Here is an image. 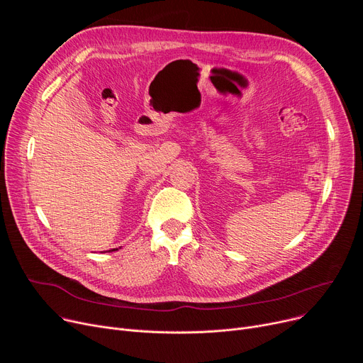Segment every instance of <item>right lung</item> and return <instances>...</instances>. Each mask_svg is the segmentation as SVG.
Returning a JSON list of instances; mask_svg holds the SVG:
<instances>
[{
    "label": "right lung",
    "mask_w": 363,
    "mask_h": 363,
    "mask_svg": "<svg viewBox=\"0 0 363 363\" xmlns=\"http://www.w3.org/2000/svg\"><path fill=\"white\" fill-rule=\"evenodd\" d=\"M119 249H121V247H119ZM118 249H113V250H108V252H116Z\"/></svg>",
    "instance_id": "right-lung-1"
}]
</instances>
